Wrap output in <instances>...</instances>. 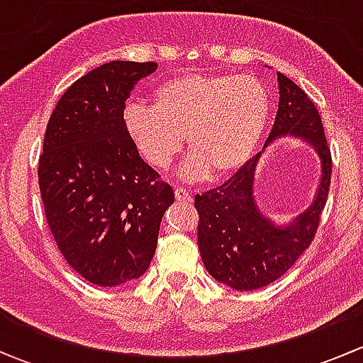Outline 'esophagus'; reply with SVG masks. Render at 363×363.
<instances>
[{"label":"esophagus","mask_w":363,"mask_h":363,"mask_svg":"<svg viewBox=\"0 0 363 363\" xmlns=\"http://www.w3.org/2000/svg\"><path fill=\"white\" fill-rule=\"evenodd\" d=\"M175 199H177L179 202H193L191 193L184 188H175Z\"/></svg>","instance_id":"esophagus-1"}]
</instances>
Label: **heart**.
Returning <instances> with one entry per match:
<instances>
[{"mask_svg":"<svg viewBox=\"0 0 363 363\" xmlns=\"http://www.w3.org/2000/svg\"><path fill=\"white\" fill-rule=\"evenodd\" d=\"M155 107L130 104L124 124L145 160L170 167L184 145L191 156L182 167L186 179L211 170H239L259 144L272 101L263 82L250 75H182L155 89Z\"/></svg>","mask_w":363,"mask_h":363,"instance_id":"heart-1","label":"heart"}]
</instances>
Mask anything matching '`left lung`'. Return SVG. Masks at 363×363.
Returning <instances> with one entry per match:
<instances>
[{"label": "left lung", "instance_id": "obj_1", "mask_svg": "<svg viewBox=\"0 0 363 363\" xmlns=\"http://www.w3.org/2000/svg\"><path fill=\"white\" fill-rule=\"evenodd\" d=\"M279 107L265 145L298 137L316 151L321 179L314 202L288 225H276L256 205L255 172L262 152L219 188L195 196L199 250L212 277L239 291L258 290L279 279L311 246L330 188L332 156L320 112L291 79L277 73Z\"/></svg>", "mask_w": 363, "mask_h": 363}]
</instances>
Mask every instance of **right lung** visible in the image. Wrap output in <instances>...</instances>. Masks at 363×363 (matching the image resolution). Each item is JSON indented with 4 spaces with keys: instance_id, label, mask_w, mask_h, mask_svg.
Returning a JSON list of instances; mask_svg holds the SVG:
<instances>
[{
    "instance_id": "obj_1",
    "label": "right lung",
    "mask_w": 363,
    "mask_h": 363,
    "mask_svg": "<svg viewBox=\"0 0 363 363\" xmlns=\"http://www.w3.org/2000/svg\"><path fill=\"white\" fill-rule=\"evenodd\" d=\"M158 65L111 61L65 91L43 138L38 184L61 255L98 286L140 277L151 265L174 189L138 155L124 124L135 84Z\"/></svg>"
}]
</instances>
